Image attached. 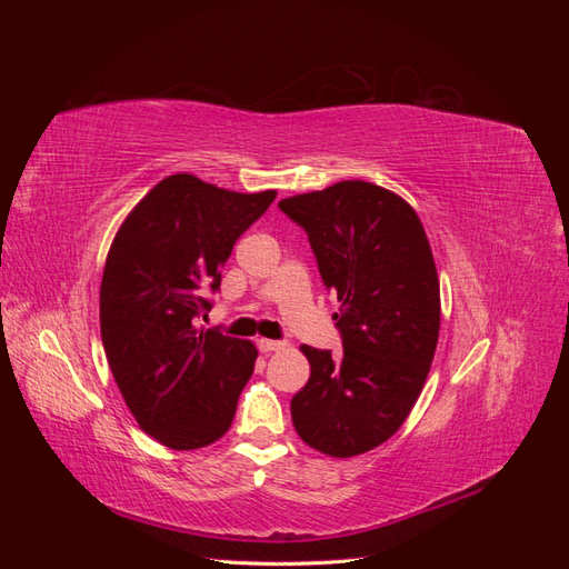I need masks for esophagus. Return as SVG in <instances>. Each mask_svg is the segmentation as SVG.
<instances>
[{
	"label": "esophagus",
	"instance_id": "34e87169",
	"mask_svg": "<svg viewBox=\"0 0 569 569\" xmlns=\"http://www.w3.org/2000/svg\"><path fill=\"white\" fill-rule=\"evenodd\" d=\"M287 343L284 341H272V339H258V349H261L263 353H272V351H280L284 349Z\"/></svg>",
	"mask_w": 569,
	"mask_h": 569
}]
</instances>
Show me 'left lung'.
I'll list each match as a JSON object with an SVG mask.
<instances>
[{"label": "left lung", "instance_id": "left-lung-1", "mask_svg": "<svg viewBox=\"0 0 569 569\" xmlns=\"http://www.w3.org/2000/svg\"><path fill=\"white\" fill-rule=\"evenodd\" d=\"M320 278L341 301L343 356L301 347L311 363L291 420L311 449L351 458L377 449L410 416L432 368L441 297L432 247L412 206L391 189L341 180L287 197Z\"/></svg>", "mask_w": 569, "mask_h": 569}]
</instances>
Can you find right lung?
I'll list each match as a JSON object with an SVG mask.
<instances>
[{
	"label": "right lung",
	"instance_id": "1",
	"mask_svg": "<svg viewBox=\"0 0 569 569\" xmlns=\"http://www.w3.org/2000/svg\"><path fill=\"white\" fill-rule=\"evenodd\" d=\"M274 189L242 194L197 176H168L137 201L113 237L99 289L101 341L132 418L176 451L228 432L256 347L197 327L209 289Z\"/></svg>",
	"mask_w": 569,
	"mask_h": 569
}]
</instances>
